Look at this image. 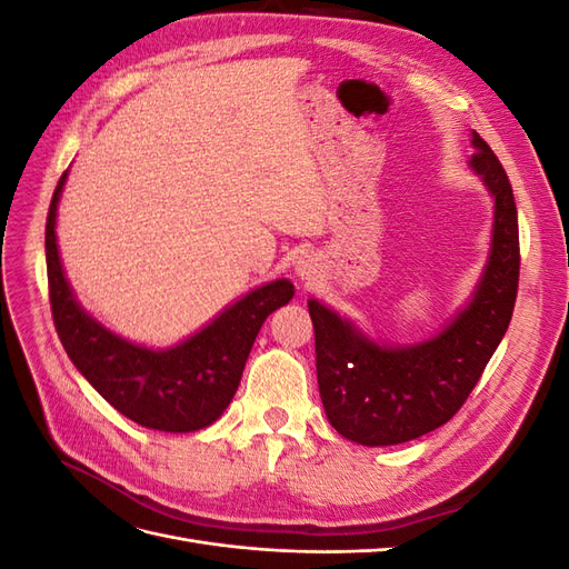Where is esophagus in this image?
<instances>
[{
	"mask_svg": "<svg viewBox=\"0 0 569 569\" xmlns=\"http://www.w3.org/2000/svg\"><path fill=\"white\" fill-rule=\"evenodd\" d=\"M297 274L301 280H306V282H311L313 278H316V268H313V263H308V261H301L299 266H297Z\"/></svg>",
	"mask_w": 569,
	"mask_h": 569,
	"instance_id": "34e87169",
	"label": "esophagus"
}]
</instances>
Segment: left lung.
Wrapping results in <instances>:
<instances>
[{
    "instance_id": "8db88e82",
    "label": "left lung",
    "mask_w": 569,
    "mask_h": 569,
    "mask_svg": "<svg viewBox=\"0 0 569 569\" xmlns=\"http://www.w3.org/2000/svg\"><path fill=\"white\" fill-rule=\"evenodd\" d=\"M472 144L470 168L496 201L491 253L472 301L441 335L416 347H380L330 308L308 301L327 420L356 443H403L449 422L510 325L520 282L518 209L491 147L477 132Z\"/></svg>"
}]
</instances>
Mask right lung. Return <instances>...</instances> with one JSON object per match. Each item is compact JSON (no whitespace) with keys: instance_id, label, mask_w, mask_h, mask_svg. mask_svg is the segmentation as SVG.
Returning a JSON list of instances; mask_svg holds the SVG:
<instances>
[{"instance_id":"add662e5","label":"right lung","mask_w":569,"mask_h":569,"mask_svg":"<svg viewBox=\"0 0 569 569\" xmlns=\"http://www.w3.org/2000/svg\"><path fill=\"white\" fill-rule=\"evenodd\" d=\"M49 203L44 249L51 318L68 358L104 399L132 422L161 432H197L216 422L242 380L249 351L266 318L295 297V284L274 280L232 303L201 332L173 349L151 351L116 337L78 306L57 249V203Z\"/></svg>"}]
</instances>
